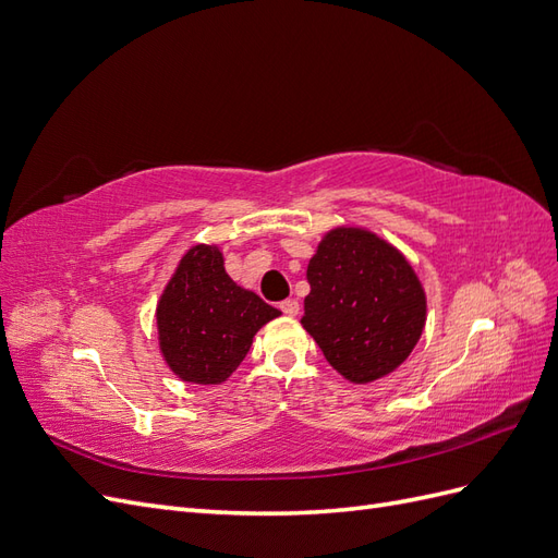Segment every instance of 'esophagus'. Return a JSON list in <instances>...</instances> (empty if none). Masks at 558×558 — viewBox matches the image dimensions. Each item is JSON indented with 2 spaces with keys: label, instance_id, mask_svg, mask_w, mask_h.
<instances>
[{
  "label": "esophagus",
  "instance_id": "34e87169",
  "mask_svg": "<svg viewBox=\"0 0 558 558\" xmlns=\"http://www.w3.org/2000/svg\"><path fill=\"white\" fill-rule=\"evenodd\" d=\"M279 307H281V312H283L286 316H298V312H300V302H298V300H293V298H289V300H283Z\"/></svg>",
  "mask_w": 558,
  "mask_h": 558
}]
</instances>
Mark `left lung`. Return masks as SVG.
Returning <instances> with one entry per match:
<instances>
[{
    "mask_svg": "<svg viewBox=\"0 0 558 558\" xmlns=\"http://www.w3.org/2000/svg\"><path fill=\"white\" fill-rule=\"evenodd\" d=\"M307 281L300 324L344 379L377 381L408 361L426 326V293L393 244L363 228H332Z\"/></svg>",
    "mask_w": 558,
    "mask_h": 558,
    "instance_id": "obj_1",
    "label": "left lung"
}]
</instances>
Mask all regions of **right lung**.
Listing matches in <instances>:
<instances>
[{
    "label": "right lung",
    "mask_w": 558,
    "mask_h": 558,
    "mask_svg": "<svg viewBox=\"0 0 558 558\" xmlns=\"http://www.w3.org/2000/svg\"><path fill=\"white\" fill-rule=\"evenodd\" d=\"M279 314L228 277L221 248L195 244L158 302L160 353L179 379L221 384L244 361L253 335Z\"/></svg>",
    "instance_id": "obj_1"
}]
</instances>
